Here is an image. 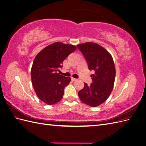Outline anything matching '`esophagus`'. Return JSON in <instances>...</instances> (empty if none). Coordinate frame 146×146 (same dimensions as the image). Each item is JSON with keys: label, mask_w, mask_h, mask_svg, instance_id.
Wrapping results in <instances>:
<instances>
[{"label": "esophagus", "mask_w": 146, "mask_h": 146, "mask_svg": "<svg viewBox=\"0 0 146 146\" xmlns=\"http://www.w3.org/2000/svg\"><path fill=\"white\" fill-rule=\"evenodd\" d=\"M71 80H72V81H73V82H74V81H76L77 79V78H73V77H72L71 78Z\"/></svg>", "instance_id": "esophagus-1"}]
</instances>
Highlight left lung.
<instances>
[{"mask_svg": "<svg viewBox=\"0 0 146 146\" xmlns=\"http://www.w3.org/2000/svg\"><path fill=\"white\" fill-rule=\"evenodd\" d=\"M87 61L88 68L94 70L92 83H85L78 92L83 103L90 107H98L107 100L113 91L116 69L111 55L103 47L95 42H88L77 45Z\"/></svg>", "mask_w": 146, "mask_h": 146, "instance_id": "obj_1", "label": "left lung"}]
</instances>
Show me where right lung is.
Masks as SVG:
<instances>
[{
  "instance_id": "obj_1",
  "label": "right lung",
  "mask_w": 146,
  "mask_h": 146,
  "mask_svg": "<svg viewBox=\"0 0 146 146\" xmlns=\"http://www.w3.org/2000/svg\"><path fill=\"white\" fill-rule=\"evenodd\" d=\"M77 47L56 42L47 46L35 56L31 69L32 85L38 98L52 105L63 98L64 88L71 80L58 71L63 61Z\"/></svg>"
}]
</instances>
